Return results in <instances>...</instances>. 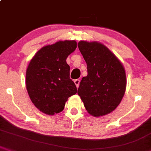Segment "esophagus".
Wrapping results in <instances>:
<instances>
[{
  "mask_svg": "<svg viewBox=\"0 0 151 151\" xmlns=\"http://www.w3.org/2000/svg\"><path fill=\"white\" fill-rule=\"evenodd\" d=\"M74 83H75V85H76V86H77V88L79 87V83H80V80L79 79H76V80H74Z\"/></svg>",
  "mask_w": 151,
  "mask_h": 151,
  "instance_id": "34e87169",
  "label": "esophagus"
}]
</instances>
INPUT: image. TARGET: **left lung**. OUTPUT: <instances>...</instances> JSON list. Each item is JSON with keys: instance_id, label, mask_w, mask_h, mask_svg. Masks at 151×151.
<instances>
[{"instance_id": "left-lung-1", "label": "left lung", "mask_w": 151, "mask_h": 151, "mask_svg": "<svg viewBox=\"0 0 151 151\" xmlns=\"http://www.w3.org/2000/svg\"><path fill=\"white\" fill-rule=\"evenodd\" d=\"M78 47L86 63L88 72L80 82L78 95L91 115L109 114L125 94L126 76L123 65L101 43L80 41Z\"/></svg>"}]
</instances>
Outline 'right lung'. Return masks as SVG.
Masks as SVG:
<instances>
[{"label": "right lung", "instance_id": "obj_1", "mask_svg": "<svg viewBox=\"0 0 151 151\" xmlns=\"http://www.w3.org/2000/svg\"><path fill=\"white\" fill-rule=\"evenodd\" d=\"M76 48L74 40L59 41L42 47L30 60L26 70V89L34 105L43 113H60L68 98L77 93L66 63Z\"/></svg>", "mask_w": 151, "mask_h": 151}]
</instances>
